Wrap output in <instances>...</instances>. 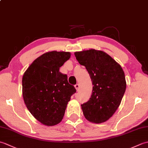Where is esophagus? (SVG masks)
Here are the masks:
<instances>
[{"instance_id":"obj_1","label":"esophagus","mask_w":148,"mask_h":148,"mask_svg":"<svg viewBox=\"0 0 148 148\" xmlns=\"http://www.w3.org/2000/svg\"><path fill=\"white\" fill-rule=\"evenodd\" d=\"M74 87H75V88L76 89V90L77 91H78L79 90V88H80V86H79V84H75L74 85Z\"/></svg>"}]
</instances>
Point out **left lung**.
Listing matches in <instances>:
<instances>
[{"label": "left lung", "mask_w": 148, "mask_h": 148, "mask_svg": "<svg viewBox=\"0 0 148 148\" xmlns=\"http://www.w3.org/2000/svg\"><path fill=\"white\" fill-rule=\"evenodd\" d=\"M78 62L88 72L93 90L89 100L81 104L84 117L101 123L114 114L126 90L121 67L107 53L95 49L75 52Z\"/></svg>", "instance_id": "8db88e82"}]
</instances>
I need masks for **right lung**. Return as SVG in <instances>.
Returning a JSON list of instances; mask_svg holds the SVG:
<instances>
[{
    "instance_id": "1",
    "label": "right lung",
    "mask_w": 148,
    "mask_h": 148,
    "mask_svg": "<svg viewBox=\"0 0 148 148\" xmlns=\"http://www.w3.org/2000/svg\"><path fill=\"white\" fill-rule=\"evenodd\" d=\"M69 52L53 51L34 60L22 79L25 103L32 116L47 126L60 122L71 97L76 92L67 76L59 71L69 59Z\"/></svg>"
}]
</instances>
